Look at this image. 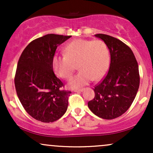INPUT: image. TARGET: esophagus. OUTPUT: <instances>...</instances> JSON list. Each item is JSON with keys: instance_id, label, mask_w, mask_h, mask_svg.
Returning a JSON list of instances; mask_svg holds the SVG:
<instances>
[{"instance_id": "esophagus-1", "label": "esophagus", "mask_w": 153, "mask_h": 153, "mask_svg": "<svg viewBox=\"0 0 153 153\" xmlns=\"http://www.w3.org/2000/svg\"><path fill=\"white\" fill-rule=\"evenodd\" d=\"M83 91V88H80V89H76V90H74V92H82Z\"/></svg>"}]
</instances>
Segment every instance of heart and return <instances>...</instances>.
Segmentation results:
<instances>
[{
    "mask_svg": "<svg viewBox=\"0 0 153 153\" xmlns=\"http://www.w3.org/2000/svg\"><path fill=\"white\" fill-rule=\"evenodd\" d=\"M110 56L108 47L101 40L75 39L67 45L65 56L54 55L52 68L61 78H68L78 65L80 72L68 80V86L78 88L91 80L98 81L108 71Z\"/></svg>",
    "mask_w": 153,
    "mask_h": 153,
    "instance_id": "b5f03b06",
    "label": "heart"
}]
</instances>
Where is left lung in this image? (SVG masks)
<instances>
[{"instance_id": "8db88e82", "label": "left lung", "mask_w": 153, "mask_h": 153, "mask_svg": "<svg viewBox=\"0 0 153 153\" xmlns=\"http://www.w3.org/2000/svg\"><path fill=\"white\" fill-rule=\"evenodd\" d=\"M106 44L111 55L108 73L94 88L95 97L88 106L95 115L113 119L125 113L135 99L140 86L138 64L134 53L118 39L95 34Z\"/></svg>"}]
</instances>
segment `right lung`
Listing matches in <instances>:
<instances>
[{
  "mask_svg": "<svg viewBox=\"0 0 153 153\" xmlns=\"http://www.w3.org/2000/svg\"><path fill=\"white\" fill-rule=\"evenodd\" d=\"M71 37L48 34L36 39L19 59L14 79L17 96L26 112L42 122H55L68 109L71 92L62 90L52 62L57 47Z\"/></svg>",
  "mask_w": 153,
  "mask_h": 153,
  "instance_id": "obj_1",
  "label": "right lung"
}]
</instances>
